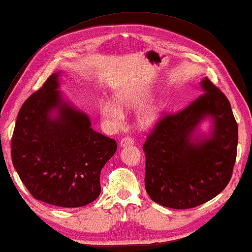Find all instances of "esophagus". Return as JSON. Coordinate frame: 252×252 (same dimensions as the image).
Returning <instances> with one entry per match:
<instances>
[{"label": "esophagus", "mask_w": 252, "mask_h": 252, "mask_svg": "<svg viewBox=\"0 0 252 252\" xmlns=\"http://www.w3.org/2000/svg\"><path fill=\"white\" fill-rule=\"evenodd\" d=\"M133 144H134V140H133V138H132V137H130V136H126V137H123L122 140L120 141V146H121V147L131 146V145H133Z\"/></svg>", "instance_id": "obj_1"}]
</instances>
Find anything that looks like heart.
Instances as JSON below:
<instances>
[{"instance_id":"b5f03b06","label":"heart","mask_w":252,"mask_h":252,"mask_svg":"<svg viewBox=\"0 0 252 252\" xmlns=\"http://www.w3.org/2000/svg\"><path fill=\"white\" fill-rule=\"evenodd\" d=\"M149 95V91L146 89L137 90H122L115 94V101L108 99H101L98 103V111L101 118L108 123L110 126H119L123 119L122 110L134 109L140 107L146 100ZM161 103L158 99H152L143 105L136 114L138 125L145 127L154 125L161 112Z\"/></svg>"}]
</instances>
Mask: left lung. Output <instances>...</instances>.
I'll return each instance as SVG.
<instances>
[{
  "mask_svg": "<svg viewBox=\"0 0 252 252\" xmlns=\"http://www.w3.org/2000/svg\"><path fill=\"white\" fill-rule=\"evenodd\" d=\"M196 100L160 120L147 136L145 189L152 200L172 209H189L225 189L236 160L238 126L227 97L207 77ZM212 123L207 135L200 123Z\"/></svg>",
  "mask_w": 252,
  "mask_h": 252,
  "instance_id": "1",
  "label": "left lung"
}]
</instances>
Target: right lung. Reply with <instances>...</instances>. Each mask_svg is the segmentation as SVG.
I'll use <instances>...</instances> for the list:
<instances>
[{"label":"right lung","mask_w":252,"mask_h":252,"mask_svg":"<svg viewBox=\"0 0 252 252\" xmlns=\"http://www.w3.org/2000/svg\"><path fill=\"white\" fill-rule=\"evenodd\" d=\"M55 72L27 99L18 112L12 138V161L35 199L77 208L100 194L99 176L117 143L91 127L85 112L60 91Z\"/></svg>","instance_id":"obj_1"}]
</instances>
